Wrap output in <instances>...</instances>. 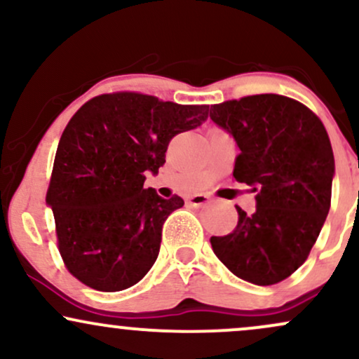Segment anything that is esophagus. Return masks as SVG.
I'll list each match as a JSON object with an SVG mask.
<instances>
[{
    "instance_id": "obj_1",
    "label": "esophagus",
    "mask_w": 359,
    "mask_h": 359,
    "mask_svg": "<svg viewBox=\"0 0 359 359\" xmlns=\"http://www.w3.org/2000/svg\"><path fill=\"white\" fill-rule=\"evenodd\" d=\"M187 203L191 205H196V208H199V205H204V204L209 203V197L204 196V194H197V196L189 197Z\"/></svg>"
}]
</instances>
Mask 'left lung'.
<instances>
[{"mask_svg": "<svg viewBox=\"0 0 359 359\" xmlns=\"http://www.w3.org/2000/svg\"><path fill=\"white\" fill-rule=\"evenodd\" d=\"M209 116L240 147L233 177L257 192V211L238 208V226L212 236L216 257L236 277L273 285L306 262L331 208L334 155L319 116L278 94L212 104Z\"/></svg>", "mask_w": 359, "mask_h": 359, "instance_id": "obj_1", "label": "left lung"}]
</instances>
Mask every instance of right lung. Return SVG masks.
Segmentation results:
<instances>
[{"label": "right lung", "instance_id": "obj_1", "mask_svg": "<svg viewBox=\"0 0 359 359\" xmlns=\"http://www.w3.org/2000/svg\"><path fill=\"white\" fill-rule=\"evenodd\" d=\"M208 104H177L131 90L82 104L62 133L47 204L64 265L94 290L135 285L160 251L163 222L184 199L143 189L175 135L208 118Z\"/></svg>", "mask_w": 359, "mask_h": 359}]
</instances>
